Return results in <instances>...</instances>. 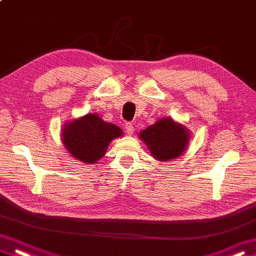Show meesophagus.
Wrapping results in <instances>:
<instances>
[{
    "instance_id": "34e87169",
    "label": "esophagus",
    "mask_w": 256,
    "mask_h": 256,
    "mask_svg": "<svg viewBox=\"0 0 256 256\" xmlns=\"http://www.w3.org/2000/svg\"><path fill=\"white\" fill-rule=\"evenodd\" d=\"M125 131H126V133H128V135H132V134L134 133V126H133V124L130 123V122L125 123Z\"/></svg>"
}]
</instances>
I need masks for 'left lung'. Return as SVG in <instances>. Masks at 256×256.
Masks as SVG:
<instances>
[{
    "instance_id": "obj_1",
    "label": "left lung",
    "mask_w": 256,
    "mask_h": 256,
    "mask_svg": "<svg viewBox=\"0 0 256 256\" xmlns=\"http://www.w3.org/2000/svg\"><path fill=\"white\" fill-rule=\"evenodd\" d=\"M140 138L148 146L150 154L160 160L176 158L188 144L187 128L170 118H160L143 130Z\"/></svg>"
}]
</instances>
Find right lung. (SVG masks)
Listing matches in <instances>:
<instances>
[{"label": "right lung", "instance_id": "right-lung-1", "mask_svg": "<svg viewBox=\"0 0 256 256\" xmlns=\"http://www.w3.org/2000/svg\"><path fill=\"white\" fill-rule=\"evenodd\" d=\"M122 133L116 125L104 122L96 114H86L64 128L62 142L74 158L94 164L106 154L111 140Z\"/></svg>", "mask_w": 256, "mask_h": 256}]
</instances>
